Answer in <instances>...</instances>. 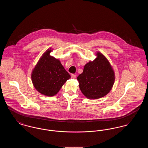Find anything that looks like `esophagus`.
Returning <instances> with one entry per match:
<instances>
[{
    "mask_svg": "<svg viewBox=\"0 0 148 148\" xmlns=\"http://www.w3.org/2000/svg\"><path fill=\"white\" fill-rule=\"evenodd\" d=\"M71 79H75L76 78V75L75 74H72L71 75Z\"/></svg>",
    "mask_w": 148,
    "mask_h": 148,
    "instance_id": "1",
    "label": "esophagus"
}]
</instances>
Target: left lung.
<instances>
[{
	"label": "left lung",
	"mask_w": 148,
	"mask_h": 148,
	"mask_svg": "<svg viewBox=\"0 0 148 148\" xmlns=\"http://www.w3.org/2000/svg\"><path fill=\"white\" fill-rule=\"evenodd\" d=\"M96 58L85 65L83 72L77 77L79 88L90 99L101 98L113 88L115 75L112 66L101 53L97 51Z\"/></svg>",
	"instance_id": "8db88e82"
}]
</instances>
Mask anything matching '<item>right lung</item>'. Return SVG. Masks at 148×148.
<instances>
[{"instance_id":"add662e5","label":"right lung","mask_w":148,"mask_h":148,"mask_svg":"<svg viewBox=\"0 0 148 148\" xmlns=\"http://www.w3.org/2000/svg\"><path fill=\"white\" fill-rule=\"evenodd\" d=\"M53 50L50 48L42 54L31 74L35 89L48 97L56 95L66 80L71 78L60 61L50 56Z\"/></svg>"}]
</instances>
